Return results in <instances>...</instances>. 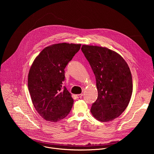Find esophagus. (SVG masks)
Masks as SVG:
<instances>
[{"label":"esophagus","instance_id":"obj_1","mask_svg":"<svg viewBox=\"0 0 154 154\" xmlns=\"http://www.w3.org/2000/svg\"><path fill=\"white\" fill-rule=\"evenodd\" d=\"M82 96H83V94H77V95H76V98H81Z\"/></svg>","mask_w":154,"mask_h":154}]
</instances>
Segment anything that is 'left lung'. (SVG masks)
<instances>
[{"label": "left lung", "mask_w": 154, "mask_h": 154, "mask_svg": "<svg viewBox=\"0 0 154 154\" xmlns=\"http://www.w3.org/2000/svg\"><path fill=\"white\" fill-rule=\"evenodd\" d=\"M81 50L95 75L98 91L91 112L100 122L111 121L125 110L131 100L130 69L120 54L106 47L83 45Z\"/></svg>", "instance_id": "8db88e82"}]
</instances>
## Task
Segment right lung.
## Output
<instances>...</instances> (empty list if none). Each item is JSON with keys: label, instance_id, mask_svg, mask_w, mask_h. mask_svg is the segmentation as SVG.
Returning <instances> with one entry per match:
<instances>
[{"label": "right lung", "instance_id": "obj_1", "mask_svg": "<svg viewBox=\"0 0 154 154\" xmlns=\"http://www.w3.org/2000/svg\"><path fill=\"white\" fill-rule=\"evenodd\" d=\"M81 44L59 43L44 48L34 60L28 78L33 105L45 120L59 122L69 114L73 100L63 87L65 69Z\"/></svg>", "mask_w": 154, "mask_h": 154}]
</instances>
